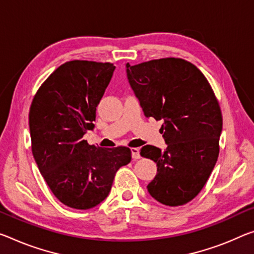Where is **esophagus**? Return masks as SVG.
<instances>
[{"instance_id":"esophagus-1","label":"esophagus","mask_w":254,"mask_h":254,"mask_svg":"<svg viewBox=\"0 0 254 254\" xmlns=\"http://www.w3.org/2000/svg\"><path fill=\"white\" fill-rule=\"evenodd\" d=\"M131 154H132V158L133 159H139L140 157V150L139 148H131Z\"/></svg>"}]
</instances>
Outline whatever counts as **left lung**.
Returning <instances> with one entry per match:
<instances>
[{
  "label": "left lung",
  "instance_id": "left-lung-1",
  "mask_svg": "<svg viewBox=\"0 0 254 254\" xmlns=\"http://www.w3.org/2000/svg\"><path fill=\"white\" fill-rule=\"evenodd\" d=\"M127 75L146 118L163 120L165 150L142 147L140 155L157 164L148 184L165 206H182L202 190L219 155L223 116L206 76L183 59L127 64Z\"/></svg>",
  "mask_w": 254,
  "mask_h": 254
}]
</instances>
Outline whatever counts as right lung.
I'll return each mask as SVG.
<instances>
[{"instance_id":"1","label":"right lung","mask_w":254,"mask_h":254,"mask_svg":"<svg viewBox=\"0 0 254 254\" xmlns=\"http://www.w3.org/2000/svg\"><path fill=\"white\" fill-rule=\"evenodd\" d=\"M112 63L69 61L44 81L31 103V150L53 194L87 210L107 198L116 172L131 162L127 147L99 148L83 140L110 83Z\"/></svg>"}]
</instances>
